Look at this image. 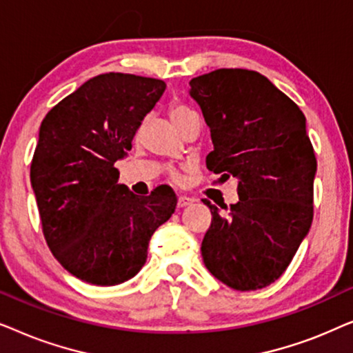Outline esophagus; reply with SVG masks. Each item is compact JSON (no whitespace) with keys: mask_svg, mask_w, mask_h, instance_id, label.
Instances as JSON below:
<instances>
[{"mask_svg":"<svg viewBox=\"0 0 353 353\" xmlns=\"http://www.w3.org/2000/svg\"><path fill=\"white\" fill-rule=\"evenodd\" d=\"M192 202H194V199L190 196H183V194L178 196V207H186V205L192 204Z\"/></svg>","mask_w":353,"mask_h":353,"instance_id":"34e87169","label":"esophagus"}]
</instances>
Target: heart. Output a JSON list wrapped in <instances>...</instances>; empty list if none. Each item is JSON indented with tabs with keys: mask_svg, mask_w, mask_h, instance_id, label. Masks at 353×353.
<instances>
[{
	"mask_svg": "<svg viewBox=\"0 0 353 353\" xmlns=\"http://www.w3.org/2000/svg\"><path fill=\"white\" fill-rule=\"evenodd\" d=\"M192 114H194V112H192L191 109H188L186 105H183V104H172L170 109H168V115H170L172 122L175 123L176 127H180V125L185 122V120ZM170 180L178 183L181 180V173L178 170H170Z\"/></svg>",
	"mask_w": 353,
	"mask_h": 353,
	"instance_id": "heart-1",
	"label": "heart"
}]
</instances>
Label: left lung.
Masks as SVG:
<instances>
[{
    "mask_svg": "<svg viewBox=\"0 0 353 353\" xmlns=\"http://www.w3.org/2000/svg\"><path fill=\"white\" fill-rule=\"evenodd\" d=\"M210 128L207 168L238 178L239 202L204 199L212 223L201 252L209 272L236 291L276 281L291 263L313 220L316 157L305 115L267 77L219 69L190 81Z\"/></svg>",
    "mask_w": 353,
    "mask_h": 353,
    "instance_id": "8db88e82",
    "label": "left lung"
}]
</instances>
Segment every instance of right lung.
<instances>
[{"label": "right lung", "mask_w": 353, "mask_h": 353, "mask_svg": "<svg viewBox=\"0 0 353 353\" xmlns=\"http://www.w3.org/2000/svg\"><path fill=\"white\" fill-rule=\"evenodd\" d=\"M165 86L109 72L43 119L30 165L43 234L57 262L81 281L115 286L133 278L146 263L154 231L175 212L170 186L137 196L120 185L114 167Z\"/></svg>", "instance_id": "add662e5"}]
</instances>
